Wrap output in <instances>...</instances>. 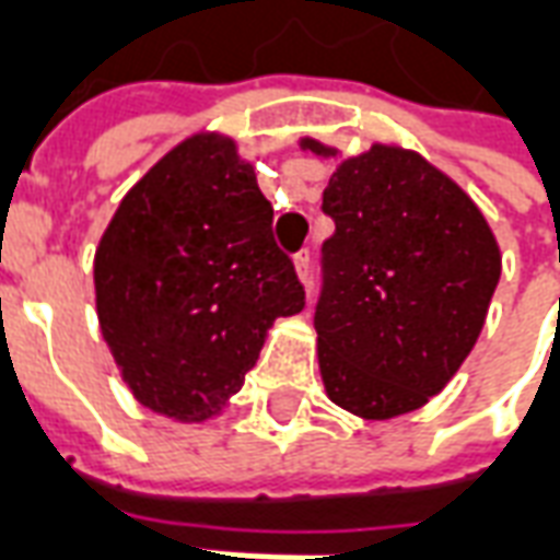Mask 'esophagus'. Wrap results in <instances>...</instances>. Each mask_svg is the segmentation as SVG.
I'll return each instance as SVG.
<instances>
[{
	"instance_id": "1",
	"label": "esophagus",
	"mask_w": 560,
	"mask_h": 560,
	"mask_svg": "<svg viewBox=\"0 0 560 560\" xmlns=\"http://www.w3.org/2000/svg\"><path fill=\"white\" fill-rule=\"evenodd\" d=\"M293 269H296V279L308 284L312 281V255L308 252H296L293 255Z\"/></svg>"
}]
</instances>
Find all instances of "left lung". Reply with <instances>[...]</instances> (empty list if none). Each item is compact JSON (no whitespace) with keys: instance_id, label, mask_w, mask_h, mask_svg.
I'll return each instance as SVG.
<instances>
[{"instance_id":"8db88e82","label":"left lung","mask_w":560,"mask_h":560,"mask_svg":"<svg viewBox=\"0 0 560 560\" xmlns=\"http://www.w3.org/2000/svg\"><path fill=\"white\" fill-rule=\"evenodd\" d=\"M317 159L339 149L300 138ZM317 365L329 401L363 420L429 405L480 339L501 248L480 207L420 152L372 143L339 159L324 188Z\"/></svg>"}]
</instances>
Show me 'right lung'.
<instances>
[{
  "label": "right lung",
  "instance_id": "add662e5",
  "mask_svg": "<svg viewBox=\"0 0 560 560\" xmlns=\"http://www.w3.org/2000/svg\"><path fill=\"white\" fill-rule=\"evenodd\" d=\"M92 276L126 387L176 422L219 417L276 317L305 305L255 167L221 131L185 138L128 188Z\"/></svg>",
  "mask_w": 560,
  "mask_h": 560
}]
</instances>
